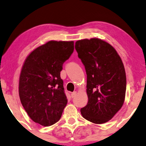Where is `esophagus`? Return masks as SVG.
<instances>
[{"mask_svg":"<svg viewBox=\"0 0 146 146\" xmlns=\"http://www.w3.org/2000/svg\"><path fill=\"white\" fill-rule=\"evenodd\" d=\"M76 91H74V92H73L71 94V96H72V98H74L75 96H76Z\"/></svg>","mask_w":146,"mask_h":146,"instance_id":"esophagus-1","label":"esophagus"}]
</instances>
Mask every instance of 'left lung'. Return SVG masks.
Returning a JSON list of instances; mask_svg holds the SVG:
<instances>
[{
	"mask_svg": "<svg viewBox=\"0 0 146 146\" xmlns=\"http://www.w3.org/2000/svg\"><path fill=\"white\" fill-rule=\"evenodd\" d=\"M75 48L87 74V105L80 111L94 123L107 122L122 107L126 76L120 56L112 46L97 38L80 40Z\"/></svg>",
	"mask_w": 146,
	"mask_h": 146,
	"instance_id": "1",
	"label": "left lung"
}]
</instances>
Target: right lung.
I'll return each instance as SVG.
<instances>
[{"instance_id":"obj_1","label":"right lung","mask_w":146,"mask_h":146,"mask_svg":"<svg viewBox=\"0 0 146 146\" xmlns=\"http://www.w3.org/2000/svg\"><path fill=\"white\" fill-rule=\"evenodd\" d=\"M74 48V41H48L34 50L22 67L21 104L32 120L43 126L59 121L67 104L60 72Z\"/></svg>"}]
</instances>
